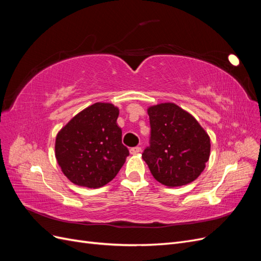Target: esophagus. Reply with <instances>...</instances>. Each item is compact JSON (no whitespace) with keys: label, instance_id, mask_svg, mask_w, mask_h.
I'll return each mask as SVG.
<instances>
[{"label":"esophagus","instance_id":"esophagus-1","mask_svg":"<svg viewBox=\"0 0 261 261\" xmlns=\"http://www.w3.org/2000/svg\"><path fill=\"white\" fill-rule=\"evenodd\" d=\"M141 151V148L140 147H134L129 149V152L130 154H138Z\"/></svg>","mask_w":261,"mask_h":261}]
</instances>
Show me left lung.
Listing matches in <instances>:
<instances>
[{
  "mask_svg": "<svg viewBox=\"0 0 261 261\" xmlns=\"http://www.w3.org/2000/svg\"><path fill=\"white\" fill-rule=\"evenodd\" d=\"M147 112L151 139L143 159L151 174L168 187L192 183L209 160L208 133L191 113L173 102L151 106Z\"/></svg>",
  "mask_w": 261,
  "mask_h": 261,
  "instance_id": "8db88e82",
  "label": "left lung"
}]
</instances>
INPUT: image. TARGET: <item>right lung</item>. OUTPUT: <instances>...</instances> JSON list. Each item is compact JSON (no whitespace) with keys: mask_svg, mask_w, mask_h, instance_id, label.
<instances>
[{"mask_svg":"<svg viewBox=\"0 0 261 261\" xmlns=\"http://www.w3.org/2000/svg\"><path fill=\"white\" fill-rule=\"evenodd\" d=\"M120 110L97 102L76 114L59 130L55 158L72 183L98 188L111 181L129 154L116 120Z\"/></svg>","mask_w":261,"mask_h":261,"instance_id":"add662e5","label":"right lung"}]
</instances>
